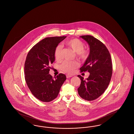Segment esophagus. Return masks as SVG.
I'll list each match as a JSON object with an SVG mask.
<instances>
[{
	"label": "esophagus",
	"mask_w": 134,
	"mask_h": 134,
	"mask_svg": "<svg viewBox=\"0 0 134 134\" xmlns=\"http://www.w3.org/2000/svg\"><path fill=\"white\" fill-rule=\"evenodd\" d=\"M72 76H73V75H69V74H67V75H66V77H67V78H70V77H71Z\"/></svg>",
	"instance_id": "1"
}]
</instances>
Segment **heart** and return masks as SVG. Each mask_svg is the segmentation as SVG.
<instances>
[{
    "instance_id": "b5f03b06",
    "label": "heart",
    "mask_w": 134,
    "mask_h": 134,
    "mask_svg": "<svg viewBox=\"0 0 134 134\" xmlns=\"http://www.w3.org/2000/svg\"><path fill=\"white\" fill-rule=\"evenodd\" d=\"M66 44L71 48L74 52L76 53L77 56L80 59L85 60L87 56V52L84 49V44L83 42L78 38H73L66 42ZM62 47L61 45H58L54 51V56L57 60L61 57V51ZM78 66L76 62L65 61L60 66V69L67 73H72L74 70Z\"/></svg>"
}]
</instances>
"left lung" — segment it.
Listing matches in <instances>:
<instances>
[{
    "mask_svg": "<svg viewBox=\"0 0 134 134\" xmlns=\"http://www.w3.org/2000/svg\"><path fill=\"white\" fill-rule=\"evenodd\" d=\"M88 44L89 56L80 68L81 72L88 71L89 77L81 79L78 88L79 96L84 99L91 101L99 97L108 87L113 72V65L110 53L106 46L92 36H80Z\"/></svg>",
    "mask_w": 134,
    "mask_h": 134,
    "instance_id": "left-lung-1",
    "label": "left lung"
}]
</instances>
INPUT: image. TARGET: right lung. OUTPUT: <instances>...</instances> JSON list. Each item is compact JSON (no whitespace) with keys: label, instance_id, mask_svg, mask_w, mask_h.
Wrapping results in <instances>:
<instances>
[{"label":"right lung","instance_id":"right-lung-1","mask_svg":"<svg viewBox=\"0 0 134 134\" xmlns=\"http://www.w3.org/2000/svg\"><path fill=\"white\" fill-rule=\"evenodd\" d=\"M66 36L48 37L41 40L29 52L25 63L26 83L32 94L40 100L50 102L55 99L66 79L60 73L55 79L49 74L54 61V51Z\"/></svg>","mask_w":134,"mask_h":134}]
</instances>
